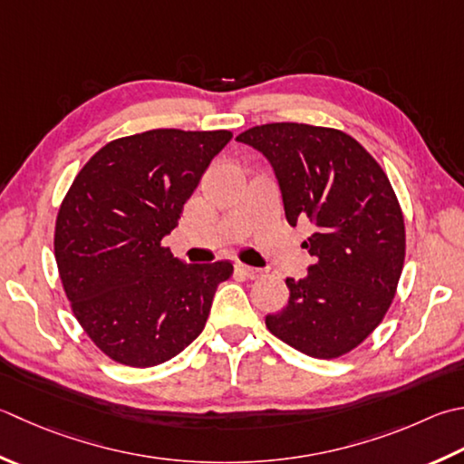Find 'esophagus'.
Returning a JSON list of instances; mask_svg holds the SVG:
<instances>
[{"label": "esophagus", "instance_id": "1", "mask_svg": "<svg viewBox=\"0 0 464 464\" xmlns=\"http://www.w3.org/2000/svg\"><path fill=\"white\" fill-rule=\"evenodd\" d=\"M235 269H237L239 274H241V276H245L247 279H257V277L261 276V271H259V269L245 266V263H237V266H235Z\"/></svg>", "mask_w": 464, "mask_h": 464}]
</instances>
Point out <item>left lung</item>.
Here are the masks:
<instances>
[{
	"label": "left lung",
	"mask_w": 464,
	"mask_h": 464,
	"mask_svg": "<svg viewBox=\"0 0 464 464\" xmlns=\"http://www.w3.org/2000/svg\"><path fill=\"white\" fill-rule=\"evenodd\" d=\"M276 170L287 223L310 221L302 243L314 266L287 277L289 302L267 330L312 358H340L384 320L406 253L401 203L376 159L350 134L299 122L253 126L237 136Z\"/></svg>",
	"instance_id": "8db88e82"
}]
</instances>
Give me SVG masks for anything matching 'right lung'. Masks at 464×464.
I'll return each mask as SVG.
<instances>
[{
    "mask_svg": "<svg viewBox=\"0 0 464 464\" xmlns=\"http://www.w3.org/2000/svg\"><path fill=\"white\" fill-rule=\"evenodd\" d=\"M229 130L157 129L108 142L68 188L53 256L88 338L118 364L150 368L203 332L229 261L187 266L162 245Z\"/></svg>",
    "mask_w": 464,
    "mask_h": 464,
    "instance_id": "add662e5",
    "label": "right lung"
}]
</instances>
